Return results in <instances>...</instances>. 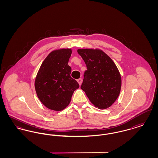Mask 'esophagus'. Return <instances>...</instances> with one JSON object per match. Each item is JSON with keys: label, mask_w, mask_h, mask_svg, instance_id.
I'll list each match as a JSON object with an SVG mask.
<instances>
[{"label": "esophagus", "mask_w": 158, "mask_h": 158, "mask_svg": "<svg viewBox=\"0 0 158 158\" xmlns=\"http://www.w3.org/2000/svg\"><path fill=\"white\" fill-rule=\"evenodd\" d=\"M77 81L78 83L79 84V85H81L82 82V79L81 78H79V79H78L77 80Z\"/></svg>", "instance_id": "esophagus-1"}]
</instances>
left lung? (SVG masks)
<instances>
[{
  "label": "left lung",
  "instance_id": "obj_1",
  "mask_svg": "<svg viewBox=\"0 0 158 158\" xmlns=\"http://www.w3.org/2000/svg\"><path fill=\"white\" fill-rule=\"evenodd\" d=\"M77 53L87 68L81 89L96 107L101 110L110 107L120 93L121 78L116 65L98 49H78Z\"/></svg>",
  "mask_w": 158,
  "mask_h": 158
}]
</instances>
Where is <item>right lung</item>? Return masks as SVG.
Returning a JSON list of instances; mask_svg holds the SVG:
<instances>
[{
    "mask_svg": "<svg viewBox=\"0 0 158 158\" xmlns=\"http://www.w3.org/2000/svg\"><path fill=\"white\" fill-rule=\"evenodd\" d=\"M72 50L60 49L50 53L41 64L35 81L38 97L50 110L61 111L70 102L73 92L79 88L70 76L68 65Z\"/></svg>",
    "mask_w": 158,
    "mask_h": 158,
    "instance_id": "obj_1",
    "label": "right lung"
}]
</instances>
